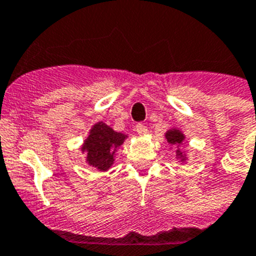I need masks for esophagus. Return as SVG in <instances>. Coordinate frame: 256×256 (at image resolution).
<instances>
[{"mask_svg":"<svg viewBox=\"0 0 256 256\" xmlns=\"http://www.w3.org/2000/svg\"><path fill=\"white\" fill-rule=\"evenodd\" d=\"M136 132L139 135H140V136H143V135H146V131H148V128H146V125H143V124H138L136 125Z\"/></svg>","mask_w":256,"mask_h":256,"instance_id":"1","label":"esophagus"}]
</instances>
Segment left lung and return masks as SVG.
Returning <instances> with one entry per match:
<instances>
[{"mask_svg": "<svg viewBox=\"0 0 256 256\" xmlns=\"http://www.w3.org/2000/svg\"><path fill=\"white\" fill-rule=\"evenodd\" d=\"M165 138L166 140H168V143L171 146V148H172V146L176 148V150H175V153H176V157H175V158L179 162H182V164H184V162L188 160V156H186V152L180 150V146L183 144L184 139H186V135L183 134V131L179 130L178 128H171L165 132Z\"/></svg>", "mask_w": 256, "mask_h": 256, "instance_id": "left-lung-1", "label": "left lung"}]
</instances>
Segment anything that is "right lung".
<instances>
[{
    "label": "right lung",
    "mask_w": 256,
    "mask_h": 256,
    "mask_svg": "<svg viewBox=\"0 0 256 256\" xmlns=\"http://www.w3.org/2000/svg\"><path fill=\"white\" fill-rule=\"evenodd\" d=\"M128 138L103 121L94 124L81 146V152L86 154V164L102 172L108 171L114 164L116 152Z\"/></svg>",
    "instance_id": "right-lung-1"
}]
</instances>
